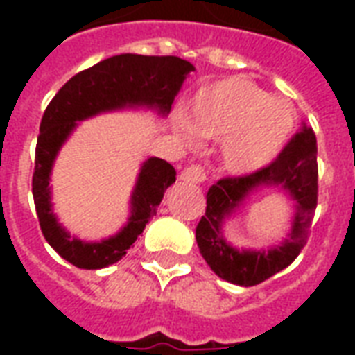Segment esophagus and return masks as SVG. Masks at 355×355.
Masks as SVG:
<instances>
[{
    "label": "esophagus",
    "mask_w": 355,
    "mask_h": 355,
    "mask_svg": "<svg viewBox=\"0 0 355 355\" xmlns=\"http://www.w3.org/2000/svg\"><path fill=\"white\" fill-rule=\"evenodd\" d=\"M184 182H191V184H200L206 180V171L205 167L200 166H189L186 167L180 175Z\"/></svg>",
    "instance_id": "esophagus-1"
}]
</instances>
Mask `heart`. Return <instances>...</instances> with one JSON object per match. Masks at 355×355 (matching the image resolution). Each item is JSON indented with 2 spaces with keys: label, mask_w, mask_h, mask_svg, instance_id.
<instances>
[{
  "label": "heart",
  "mask_w": 355,
  "mask_h": 355,
  "mask_svg": "<svg viewBox=\"0 0 355 355\" xmlns=\"http://www.w3.org/2000/svg\"><path fill=\"white\" fill-rule=\"evenodd\" d=\"M188 121L202 138L225 139L223 164L228 171L245 175L263 169L280 155L295 125V110L250 80L232 77L202 88Z\"/></svg>",
  "instance_id": "heart-1"
}]
</instances>
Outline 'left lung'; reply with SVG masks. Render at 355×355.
<instances>
[{
    "label": "left lung",
    "mask_w": 355,
    "mask_h": 355,
    "mask_svg": "<svg viewBox=\"0 0 355 355\" xmlns=\"http://www.w3.org/2000/svg\"><path fill=\"white\" fill-rule=\"evenodd\" d=\"M317 138L308 125H302L267 167L217 180L206 193V214L195 230L199 250L210 269L230 284L250 287L291 265L308 243L317 208ZM269 185L282 187L297 202L292 234L282 245L267 251H237L222 237V223L248 194Z\"/></svg>",
    "instance_id": "8db88e82"
}]
</instances>
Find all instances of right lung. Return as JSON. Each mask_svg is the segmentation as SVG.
<instances>
[{"label":"right lung","instance_id":"1","mask_svg":"<svg viewBox=\"0 0 355 355\" xmlns=\"http://www.w3.org/2000/svg\"><path fill=\"white\" fill-rule=\"evenodd\" d=\"M193 69V64L180 57L123 53L73 75L47 105L36 141L33 199L42 234L66 261L79 269H103L119 261L144 232L150 217L156 216L166 189L177 180V171L169 162L149 158L144 162L134 186L127 225L116 236L96 243L71 237L60 227L51 210L49 177L53 162L77 127V121L96 114L141 105L158 108V112L166 116L186 75Z\"/></svg>","mask_w":355,"mask_h":355}]
</instances>
